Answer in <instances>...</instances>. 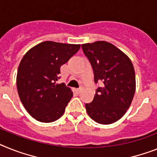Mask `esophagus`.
Instances as JSON below:
<instances>
[{"instance_id": "1", "label": "esophagus", "mask_w": 157, "mask_h": 157, "mask_svg": "<svg viewBox=\"0 0 157 157\" xmlns=\"http://www.w3.org/2000/svg\"><path fill=\"white\" fill-rule=\"evenodd\" d=\"M81 90H82V89H81V88H79V89H77V90H76V91H77L79 93H80L81 92Z\"/></svg>"}]
</instances>
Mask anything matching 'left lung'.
Masks as SVG:
<instances>
[{"label": "left lung", "mask_w": 157, "mask_h": 157, "mask_svg": "<svg viewBox=\"0 0 157 157\" xmlns=\"http://www.w3.org/2000/svg\"><path fill=\"white\" fill-rule=\"evenodd\" d=\"M94 73L95 83H102L93 102L85 104L87 113L96 122L113 124L124 115L136 91L135 70L131 60L107 41L82 44Z\"/></svg>", "instance_id": "8db88e82"}]
</instances>
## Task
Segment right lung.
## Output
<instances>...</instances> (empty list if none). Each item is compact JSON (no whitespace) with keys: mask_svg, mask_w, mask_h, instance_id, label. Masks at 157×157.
<instances>
[{"mask_svg":"<svg viewBox=\"0 0 157 157\" xmlns=\"http://www.w3.org/2000/svg\"><path fill=\"white\" fill-rule=\"evenodd\" d=\"M80 44L44 41L25 54L19 64L17 87L24 107L31 117L50 123L64 114L73 96L60 79V67L78 52Z\"/></svg>","mask_w":157,"mask_h":157,"instance_id":"1","label":"right lung"}]
</instances>
